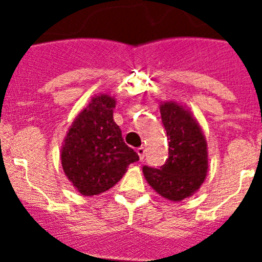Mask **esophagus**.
Instances as JSON below:
<instances>
[{
  "instance_id": "34e87169",
  "label": "esophagus",
  "mask_w": 262,
  "mask_h": 262,
  "mask_svg": "<svg viewBox=\"0 0 262 262\" xmlns=\"http://www.w3.org/2000/svg\"><path fill=\"white\" fill-rule=\"evenodd\" d=\"M136 154L139 155V159L143 160V159H144V155H145V148L144 147L136 148Z\"/></svg>"
}]
</instances>
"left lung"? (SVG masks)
Instances as JSON below:
<instances>
[{
    "label": "left lung",
    "mask_w": 262,
    "mask_h": 262,
    "mask_svg": "<svg viewBox=\"0 0 262 262\" xmlns=\"http://www.w3.org/2000/svg\"><path fill=\"white\" fill-rule=\"evenodd\" d=\"M168 136L169 157L159 169L143 166L147 182L165 200L178 202L193 195L209 170L207 143L190 111L174 101L160 103Z\"/></svg>",
    "instance_id": "left-lung-1"
}]
</instances>
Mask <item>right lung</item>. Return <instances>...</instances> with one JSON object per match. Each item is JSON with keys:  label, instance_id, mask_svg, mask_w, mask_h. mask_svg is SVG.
I'll return each mask as SVG.
<instances>
[{"label": "right lung", "instance_id": "obj_1", "mask_svg": "<svg viewBox=\"0 0 262 262\" xmlns=\"http://www.w3.org/2000/svg\"><path fill=\"white\" fill-rule=\"evenodd\" d=\"M115 105L108 94L94 96L72 122L62 143V170L82 195L105 193L123 177L129 164L139 160L114 122Z\"/></svg>", "mask_w": 262, "mask_h": 262}]
</instances>
